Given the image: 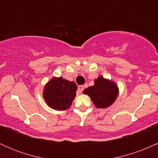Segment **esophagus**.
<instances>
[{
	"label": "esophagus",
	"instance_id": "1",
	"mask_svg": "<svg viewBox=\"0 0 158 158\" xmlns=\"http://www.w3.org/2000/svg\"><path fill=\"white\" fill-rule=\"evenodd\" d=\"M84 88H85V87L83 86V85H79V87H78V94L82 93Z\"/></svg>",
	"mask_w": 158,
	"mask_h": 158
}]
</instances>
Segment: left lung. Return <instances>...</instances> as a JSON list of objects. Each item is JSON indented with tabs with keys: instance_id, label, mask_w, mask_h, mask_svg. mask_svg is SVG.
Here are the masks:
<instances>
[{
	"instance_id": "8db88e82",
	"label": "left lung",
	"mask_w": 158,
	"mask_h": 158,
	"mask_svg": "<svg viewBox=\"0 0 158 158\" xmlns=\"http://www.w3.org/2000/svg\"><path fill=\"white\" fill-rule=\"evenodd\" d=\"M83 93L91 98L96 107L105 108L115 101L118 95V88L115 83L99 77L94 81V85L85 89Z\"/></svg>"
}]
</instances>
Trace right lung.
I'll use <instances>...</instances> for the list:
<instances>
[{"label": "right lung", "mask_w": 158, "mask_h": 158, "mask_svg": "<svg viewBox=\"0 0 158 158\" xmlns=\"http://www.w3.org/2000/svg\"><path fill=\"white\" fill-rule=\"evenodd\" d=\"M77 86L74 81L60 78H53L45 86L44 98L48 105L56 110L70 108L76 97Z\"/></svg>", "instance_id": "add662e5"}]
</instances>
